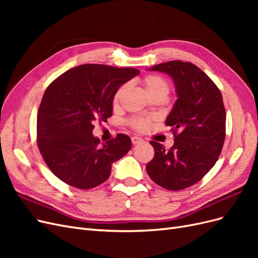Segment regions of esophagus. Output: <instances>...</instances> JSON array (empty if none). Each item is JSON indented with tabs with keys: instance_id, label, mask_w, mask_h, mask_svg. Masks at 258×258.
<instances>
[{
	"instance_id": "1",
	"label": "esophagus",
	"mask_w": 258,
	"mask_h": 258,
	"mask_svg": "<svg viewBox=\"0 0 258 258\" xmlns=\"http://www.w3.org/2000/svg\"><path fill=\"white\" fill-rule=\"evenodd\" d=\"M131 142H132V144H134V145H137V144L142 143L143 140L141 138H139V137H132L131 138Z\"/></svg>"
}]
</instances>
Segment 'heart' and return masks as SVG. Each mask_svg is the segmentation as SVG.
<instances>
[{"instance_id": "heart-1", "label": "heart", "mask_w": 258, "mask_h": 258, "mask_svg": "<svg viewBox=\"0 0 258 258\" xmlns=\"http://www.w3.org/2000/svg\"><path fill=\"white\" fill-rule=\"evenodd\" d=\"M142 85L147 93V96L150 98H153L155 96L167 97L170 91L169 83L160 75L151 74L145 76L142 80ZM126 90L127 85H122L118 88V90L115 92L113 99V102L115 105L119 103V101ZM131 124L134 126V128L138 130H145L148 127V124H150V120L145 118H135L131 120Z\"/></svg>"}]
</instances>
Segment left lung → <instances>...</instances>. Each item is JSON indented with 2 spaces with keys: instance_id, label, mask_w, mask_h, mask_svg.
I'll return each mask as SVG.
<instances>
[{
  "instance_id": "obj_1",
  "label": "left lung",
  "mask_w": 258,
  "mask_h": 258,
  "mask_svg": "<svg viewBox=\"0 0 258 258\" xmlns=\"http://www.w3.org/2000/svg\"><path fill=\"white\" fill-rule=\"evenodd\" d=\"M150 71L173 80L176 101L166 119L174 144L166 151L152 141L155 156L146 171L153 181L169 190H181L199 182L213 168L225 141L226 112L222 93L212 80L190 62L173 60Z\"/></svg>"
}]
</instances>
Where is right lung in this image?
<instances>
[{"label":"right lung","mask_w":258,"mask_h":258,"mask_svg":"<svg viewBox=\"0 0 258 258\" xmlns=\"http://www.w3.org/2000/svg\"><path fill=\"white\" fill-rule=\"evenodd\" d=\"M140 71L134 68L82 64L69 70L46 89L37 113V145L51 172L80 189L105 182L113 163L131 148V139L117 135L100 143L93 121L113 113V99L121 85Z\"/></svg>","instance_id":"right-lung-1"}]
</instances>
